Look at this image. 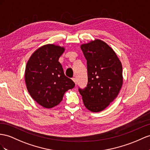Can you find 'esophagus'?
I'll return each instance as SVG.
<instances>
[{
	"label": "esophagus",
	"instance_id": "obj_1",
	"mask_svg": "<svg viewBox=\"0 0 150 150\" xmlns=\"http://www.w3.org/2000/svg\"><path fill=\"white\" fill-rule=\"evenodd\" d=\"M72 80L74 82L75 84V86H76V79H75V78H73V79H72Z\"/></svg>",
	"mask_w": 150,
	"mask_h": 150
}]
</instances>
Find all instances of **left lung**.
Wrapping results in <instances>:
<instances>
[{"label":"left lung","mask_w":150,"mask_h":150,"mask_svg":"<svg viewBox=\"0 0 150 150\" xmlns=\"http://www.w3.org/2000/svg\"><path fill=\"white\" fill-rule=\"evenodd\" d=\"M87 60L88 83L79 89L84 106L99 112L117 97L123 84L122 65L116 53L99 39L80 45Z\"/></svg>","instance_id":"1"}]
</instances>
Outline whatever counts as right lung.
Masks as SVG:
<instances>
[{"label":"right lung","instance_id":"add662e5","mask_svg":"<svg viewBox=\"0 0 150 150\" xmlns=\"http://www.w3.org/2000/svg\"><path fill=\"white\" fill-rule=\"evenodd\" d=\"M64 47L46 44L38 48L26 64L25 80L31 97L38 105L51 108L59 104L64 94L75 87L64 75L58 60Z\"/></svg>","mask_w":150,"mask_h":150}]
</instances>
